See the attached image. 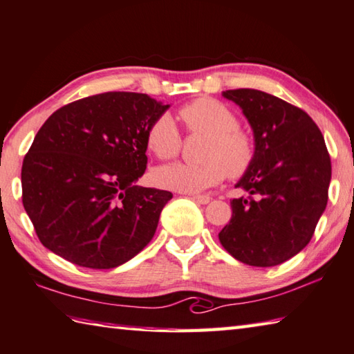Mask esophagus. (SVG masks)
I'll list each match as a JSON object with an SVG mask.
<instances>
[{
  "label": "esophagus",
  "instance_id": "obj_1",
  "mask_svg": "<svg viewBox=\"0 0 354 354\" xmlns=\"http://www.w3.org/2000/svg\"><path fill=\"white\" fill-rule=\"evenodd\" d=\"M194 201H196L198 204H209L212 201V198L207 195H194Z\"/></svg>",
  "mask_w": 354,
  "mask_h": 354
}]
</instances>
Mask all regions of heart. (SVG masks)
Here are the masks:
<instances>
[{"label": "heart", "mask_w": 354, "mask_h": 354, "mask_svg": "<svg viewBox=\"0 0 354 354\" xmlns=\"http://www.w3.org/2000/svg\"><path fill=\"white\" fill-rule=\"evenodd\" d=\"M179 119L190 133L207 136L201 156L204 162L156 167L151 179L158 187L199 194L220 184L226 173L230 178H240L250 169L255 159L254 139L239 128L234 111L220 100L201 97L189 102L179 110ZM145 140L149 150L159 159L175 158L181 150V134L169 114L153 120Z\"/></svg>", "instance_id": "b5f03b06"}]
</instances>
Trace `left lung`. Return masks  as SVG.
<instances>
[{
  "label": "left lung",
  "mask_w": 354,
  "mask_h": 354,
  "mask_svg": "<svg viewBox=\"0 0 354 354\" xmlns=\"http://www.w3.org/2000/svg\"><path fill=\"white\" fill-rule=\"evenodd\" d=\"M254 134L255 159L235 187L232 218L218 234L249 266H277L308 243L328 201L331 160L319 127L304 110L259 89H229Z\"/></svg>",
  "instance_id": "1"
}]
</instances>
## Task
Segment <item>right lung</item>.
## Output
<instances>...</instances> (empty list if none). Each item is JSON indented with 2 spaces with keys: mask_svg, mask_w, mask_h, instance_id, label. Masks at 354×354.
<instances>
[{
  "mask_svg": "<svg viewBox=\"0 0 354 354\" xmlns=\"http://www.w3.org/2000/svg\"><path fill=\"white\" fill-rule=\"evenodd\" d=\"M169 108L147 94L104 93L49 115L21 169L24 210L44 248L111 269L150 243L173 195L136 181L147 169V130Z\"/></svg>",
  "mask_w": 354,
  "mask_h": 354,
  "instance_id": "right-lung-1",
  "label": "right lung"
}]
</instances>
